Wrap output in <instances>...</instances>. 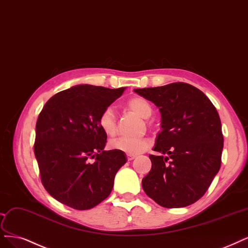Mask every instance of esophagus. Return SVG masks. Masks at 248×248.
<instances>
[{
  "label": "esophagus",
  "mask_w": 248,
  "mask_h": 248,
  "mask_svg": "<svg viewBox=\"0 0 248 248\" xmlns=\"http://www.w3.org/2000/svg\"><path fill=\"white\" fill-rule=\"evenodd\" d=\"M135 157H136V155H134V154H127V159L128 160H133Z\"/></svg>",
  "instance_id": "1"
}]
</instances>
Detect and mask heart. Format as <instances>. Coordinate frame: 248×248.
I'll use <instances>...</instances> for the list:
<instances>
[{
    "mask_svg": "<svg viewBox=\"0 0 248 248\" xmlns=\"http://www.w3.org/2000/svg\"><path fill=\"white\" fill-rule=\"evenodd\" d=\"M125 106L131 109L136 115L147 119L152 113V107L150 102L141 96H132L125 101ZM98 125L100 129L108 136H113L117 131V122L115 112L112 108H106L98 117ZM150 144L147 139L142 138H120L113 139L108 142L112 150L121 151L126 154H139L146 150Z\"/></svg>",
    "mask_w": 248,
    "mask_h": 248,
    "instance_id": "b5f03b06",
    "label": "heart"
}]
</instances>
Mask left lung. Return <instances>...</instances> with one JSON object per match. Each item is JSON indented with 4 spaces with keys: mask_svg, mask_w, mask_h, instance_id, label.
<instances>
[{
    "mask_svg": "<svg viewBox=\"0 0 248 248\" xmlns=\"http://www.w3.org/2000/svg\"><path fill=\"white\" fill-rule=\"evenodd\" d=\"M154 102L162 117V131L150 155L152 168L142 189L159 205L185 207L206 193L221 163L224 136L216 107L190 84L134 89Z\"/></svg>",
    "mask_w": 248,
    "mask_h": 248,
    "instance_id": "left-lung-1",
    "label": "left lung"
}]
</instances>
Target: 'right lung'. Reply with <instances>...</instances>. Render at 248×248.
I'll return each instance as SVG.
<instances>
[{"mask_svg":"<svg viewBox=\"0 0 248 248\" xmlns=\"http://www.w3.org/2000/svg\"><path fill=\"white\" fill-rule=\"evenodd\" d=\"M124 89L78 85L56 93L43 107L33 152L43 186L64 205L89 209L112 192L126 157L121 151L104 150L107 134L98 117Z\"/></svg>","mask_w":248,"mask_h":248,"instance_id":"obj_1","label":"right lung"}]
</instances>
